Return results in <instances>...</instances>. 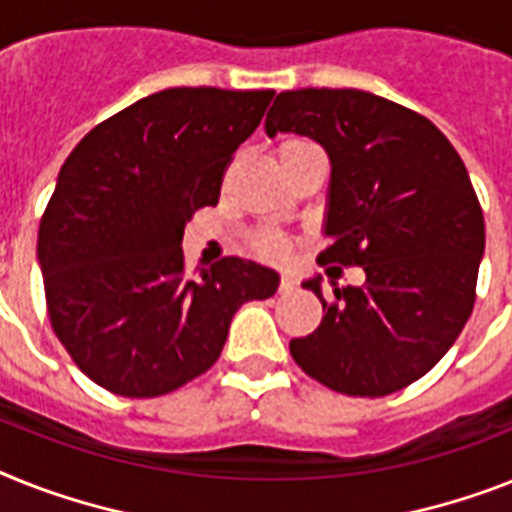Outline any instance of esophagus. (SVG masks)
Instances as JSON below:
<instances>
[{
    "mask_svg": "<svg viewBox=\"0 0 512 512\" xmlns=\"http://www.w3.org/2000/svg\"><path fill=\"white\" fill-rule=\"evenodd\" d=\"M290 290H295L293 274H282V277H280V293H290Z\"/></svg>",
    "mask_w": 512,
    "mask_h": 512,
    "instance_id": "obj_1",
    "label": "esophagus"
}]
</instances>
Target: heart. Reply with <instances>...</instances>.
Instances as JSON below:
<instances>
[{
    "mask_svg": "<svg viewBox=\"0 0 512 512\" xmlns=\"http://www.w3.org/2000/svg\"><path fill=\"white\" fill-rule=\"evenodd\" d=\"M306 146H314V143L308 141V138H301V135H290V138H285V141L277 146V156L293 154V151L306 149ZM256 251L269 261H282L287 256V243L280 238H274V235H264V238L256 243Z\"/></svg>",
    "mask_w": 512,
    "mask_h": 512,
    "instance_id": "b5f03b06",
    "label": "heart"
}]
</instances>
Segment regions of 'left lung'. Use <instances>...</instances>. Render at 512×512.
Segmentation results:
<instances>
[{
    "mask_svg": "<svg viewBox=\"0 0 512 512\" xmlns=\"http://www.w3.org/2000/svg\"><path fill=\"white\" fill-rule=\"evenodd\" d=\"M266 133L322 143L332 164L319 264L363 266L361 287L324 298L322 324L290 340L308 377L356 398L398 392L432 369L474 311L484 214L466 164L434 122L356 88L274 99Z\"/></svg>",
    "mask_w": 512,
    "mask_h": 512,
    "instance_id": "8db88e82",
    "label": "left lung"
}]
</instances>
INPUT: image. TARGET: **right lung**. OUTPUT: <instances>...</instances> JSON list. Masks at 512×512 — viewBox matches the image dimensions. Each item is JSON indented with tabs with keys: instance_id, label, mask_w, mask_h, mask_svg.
<instances>
[{
	"instance_id": "right-lung-1",
	"label": "right lung",
	"mask_w": 512,
	"mask_h": 512,
	"mask_svg": "<svg viewBox=\"0 0 512 512\" xmlns=\"http://www.w3.org/2000/svg\"><path fill=\"white\" fill-rule=\"evenodd\" d=\"M272 96L167 88L96 125L62 164L38 227L46 308L104 390L159 398L201 377L235 311L277 293L280 274L238 256L188 277L180 248Z\"/></svg>"
}]
</instances>
